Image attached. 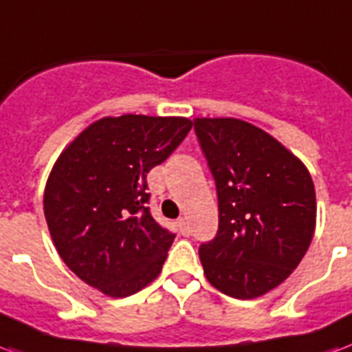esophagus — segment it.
Segmentation results:
<instances>
[{
	"label": "esophagus",
	"mask_w": 352,
	"mask_h": 352,
	"mask_svg": "<svg viewBox=\"0 0 352 352\" xmlns=\"http://www.w3.org/2000/svg\"><path fill=\"white\" fill-rule=\"evenodd\" d=\"M177 227H179V230H181V234H184V236L190 234V223H188L186 218L177 219Z\"/></svg>",
	"instance_id": "obj_1"
}]
</instances>
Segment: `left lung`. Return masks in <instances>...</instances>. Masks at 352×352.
I'll return each instance as SVG.
<instances>
[{
    "mask_svg": "<svg viewBox=\"0 0 352 352\" xmlns=\"http://www.w3.org/2000/svg\"><path fill=\"white\" fill-rule=\"evenodd\" d=\"M218 188L219 230L199 248L206 280L234 299H256L299 265L316 230L308 168L264 129L238 118H195Z\"/></svg>",
    "mask_w": 352,
    "mask_h": 352,
    "instance_id": "left-lung-1",
    "label": "left lung"
}]
</instances>
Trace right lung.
Segmentation results:
<instances>
[{
    "mask_svg": "<svg viewBox=\"0 0 352 352\" xmlns=\"http://www.w3.org/2000/svg\"><path fill=\"white\" fill-rule=\"evenodd\" d=\"M192 125L181 116H104L58 155L45 182L44 216L63 262L88 286L129 297L162 272L175 236L146 206V177Z\"/></svg>",
    "mask_w": 352,
    "mask_h": 352,
    "instance_id": "obj_1",
    "label": "right lung"
}]
</instances>
